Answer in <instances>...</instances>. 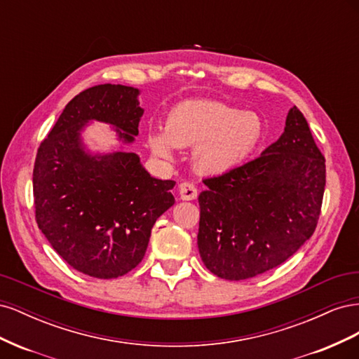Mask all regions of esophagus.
<instances>
[{
    "mask_svg": "<svg viewBox=\"0 0 359 359\" xmlns=\"http://www.w3.org/2000/svg\"><path fill=\"white\" fill-rule=\"evenodd\" d=\"M178 190H180V198L182 201H193V199H196L198 194H199L198 187L194 186L193 182H189V181L181 182Z\"/></svg>",
    "mask_w": 359,
    "mask_h": 359,
    "instance_id": "34e87169",
    "label": "esophagus"
}]
</instances>
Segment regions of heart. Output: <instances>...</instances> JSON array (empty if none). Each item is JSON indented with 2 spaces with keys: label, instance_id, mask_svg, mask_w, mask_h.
Returning <instances> with one entry per match:
<instances>
[{
  "label": "heart",
  "instance_id": "heart-1",
  "mask_svg": "<svg viewBox=\"0 0 359 359\" xmlns=\"http://www.w3.org/2000/svg\"><path fill=\"white\" fill-rule=\"evenodd\" d=\"M264 137V123L222 102L191 100L173 107L166 128L151 127L148 145L158 157L172 158L175 147H194V163L212 175L241 166Z\"/></svg>",
  "mask_w": 359,
  "mask_h": 359
}]
</instances>
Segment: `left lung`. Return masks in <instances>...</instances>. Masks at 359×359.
Wrapping results in <instances>:
<instances>
[{"label":"left lung","instance_id":"left-lung-1","mask_svg":"<svg viewBox=\"0 0 359 359\" xmlns=\"http://www.w3.org/2000/svg\"><path fill=\"white\" fill-rule=\"evenodd\" d=\"M325 178V157L293 106L285 133L262 156L203 180L198 247L205 266L245 280L283 264L316 231Z\"/></svg>","mask_w":359,"mask_h":359}]
</instances>
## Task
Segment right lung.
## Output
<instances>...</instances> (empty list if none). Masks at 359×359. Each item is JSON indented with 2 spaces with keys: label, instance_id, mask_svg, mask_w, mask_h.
<instances>
[{
  "label": "right lung",
  "instance_id": "obj_1",
  "mask_svg": "<svg viewBox=\"0 0 359 359\" xmlns=\"http://www.w3.org/2000/svg\"><path fill=\"white\" fill-rule=\"evenodd\" d=\"M137 94L112 83L79 93L41 140L32 170L39 229L70 266L97 278L136 268L156 220L175 203V181L151 177L135 153L91 157L82 149L79 132L90 119L132 142L144 114Z\"/></svg>",
  "mask_w": 359,
  "mask_h": 359
}]
</instances>
